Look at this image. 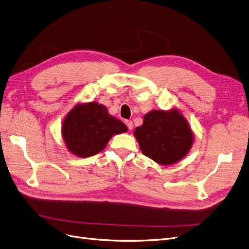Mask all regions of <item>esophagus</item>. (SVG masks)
<instances>
[{
    "instance_id": "1",
    "label": "esophagus",
    "mask_w": 249,
    "mask_h": 249,
    "mask_svg": "<svg viewBox=\"0 0 249 249\" xmlns=\"http://www.w3.org/2000/svg\"><path fill=\"white\" fill-rule=\"evenodd\" d=\"M125 124L127 125L128 129H129V130H132V129H133V123H132V121H130V120H126Z\"/></svg>"
}]
</instances>
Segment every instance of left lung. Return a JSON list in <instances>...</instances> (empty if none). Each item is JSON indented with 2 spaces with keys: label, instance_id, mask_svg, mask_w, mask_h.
Instances as JSON below:
<instances>
[{
  "label": "left lung",
  "instance_id": "left-lung-1",
  "mask_svg": "<svg viewBox=\"0 0 249 249\" xmlns=\"http://www.w3.org/2000/svg\"><path fill=\"white\" fill-rule=\"evenodd\" d=\"M134 136L142 154L162 165H171L182 159L194 142L189 123L178 109L151 110L136 127Z\"/></svg>",
  "mask_w": 249,
  "mask_h": 249
}]
</instances>
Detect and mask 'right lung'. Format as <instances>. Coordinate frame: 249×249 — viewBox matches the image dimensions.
Returning <instances> with one entry per match:
<instances>
[{
	"mask_svg": "<svg viewBox=\"0 0 249 249\" xmlns=\"http://www.w3.org/2000/svg\"><path fill=\"white\" fill-rule=\"evenodd\" d=\"M126 131V125L97 103L77 105L64 119L61 130L68 150L81 158L103 151L110 137Z\"/></svg>",
	"mask_w": 249,
	"mask_h": 249,
	"instance_id": "add662e5",
	"label": "right lung"
}]
</instances>
